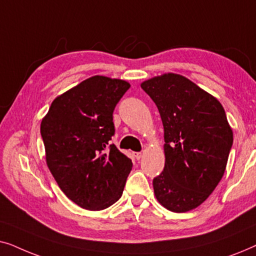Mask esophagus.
Returning a JSON list of instances; mask_svg holds the SVG:
<instances>
[{
    "mask_svg": "<svg viewBox=\"0 0 256 256\" xmlns=\"http://www.w3.org/2000/svg\"><path fill=\"white\" fill-rule=\"evenodd\" d=\"M134 157L136 160H140L142 157V152H134Z\"/></svg>",
    "mask_w": 256,
    "mask_h": 256,
    "instance_id": "obj_1",
    "label": "esophagus"
}]
</instances>
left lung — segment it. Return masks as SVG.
Returning <instances> with one entry per match:
<instances>
[{
  "label": "left lung",
  "instance_id": "1",
  "mask_svg": "<svg viewBox=\"0 0 256 256\" xmlns=\"http://www.w3.org/2000/svg\"><path fill=\"white\" fill-rule=\"evenodd\" d=\"M158 108L166 164L154 194L169 211H191L210 197L225 172L233 130L219 100L177 73L141 84Z\"/></svg>",
  "mask_w": 256,
  "mask_h": 256
}]
</instances>
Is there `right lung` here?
<instances>
[{
  "label": "right lung",
  "instance_id": "add662e5",
  "mask_svg": "<svg viewBox=\"0 0 256 256\" xmlns=\"http://www.w3.org/2000/svg\"><path fill=\"white\" fill-rule=\"evenodd\" d=\"M129 87L126 80L93 76L56 98L42 120L48 170L66 197L90 211L121 198L132 168L110 144L113 110Z\"/></svg>",
  "mask_w": 256,
  "mask_h": 256
}]
</instances>
